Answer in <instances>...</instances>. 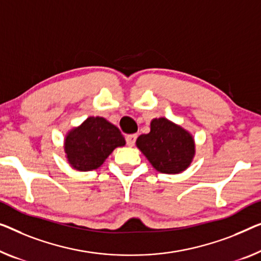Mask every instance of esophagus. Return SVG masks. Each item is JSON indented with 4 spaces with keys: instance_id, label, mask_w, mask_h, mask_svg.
Returning <instances> with one entry per match:
<instances>
[{
    "instance_id": "34e87169",
    "label": "esophagus",
    "mask_w": 261,
    "mask_h": 261,
    "mask_svg": "<svg viewBox=\"0 0 261 261\" xmlns=\"http://www.w3.org/2000/svg\"><path fill=\"white\" fill-rule=\"evenodd\" d=\"M126 144L129 146H134L135 143H136V139H137V135H127L126 137Z\"/></svg>"
}]
</instances>
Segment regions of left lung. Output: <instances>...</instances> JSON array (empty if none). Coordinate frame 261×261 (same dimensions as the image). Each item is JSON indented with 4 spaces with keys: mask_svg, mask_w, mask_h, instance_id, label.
Segmentation results:
<instances>
[{
    "mask_svg": "<svg viewBox=\"0 0 261 261\" xmlns=\"http://www.w3.org/2000/svg\"><path fill=\"white\" fill-rule=\"evenodd\" d=\"M149 134L139 136L136 145L153 168L168 174L188 169L196 153L192 135L164 117L151 120Z\"/></svg>",
    "mask_w": 261,
    "mask_h": 261,
    "instance_id": "1",
    "label": "left lung"
}]
</instances>
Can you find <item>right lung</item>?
Returning <instances> with one entry per match:
<instances>
[{
  "label": "right lung",
  "mask_w": 261,
  "mask_h": 261,
  "mask_svg": "<svg viewBox=\"0 0 261 261\" xmlns=\"http://www.w3.org/2000/svg\"><path fill=\"white\" fill-rule=\"evenodd\" d=\"M125 145L119 129L103 117H89L68 132L64 152L71 168L79 171L98 169L116 147Z\"/></svg>",
  "instance_id": "1"
}]
</instances>
